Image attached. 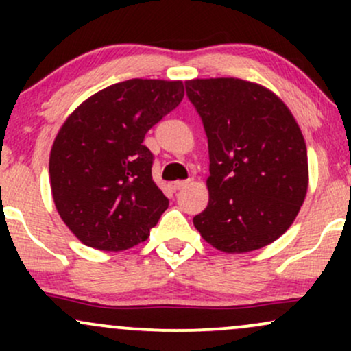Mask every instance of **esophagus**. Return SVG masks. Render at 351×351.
<instances>
[{"label":"esophagus","mask_w":351,"mask_h":351,"mask_svg":"<svg viewBox=\"0 0 351 351\" xmlns=\"http://www.w3.org/2000/svg\"><path fill=\"white\" fill-rule=\"evenodd\" d=\"M189 183V180H181V181H173V183H170V188L173 189V191H178V189H183L186 184Z\"/></svg>","instance_id":"1"}]
</instances>
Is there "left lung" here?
<instances>
[{
    "label": "left lung",
    "mask_w": 351,
    "mask_h": 351,
    "mask_svg": "<svg viewBox=\"0 0 351 351\" xmlns=\"http://www.w3.org/2000/svg\"><path fill=\"white\" fill-rule=\"evenodd\" d=\"M184 87L209 150V203L193 224L223 252L274 243L307 195V147L295 119L269 88L243 79H193Z\"/></svg>",
    "instance_id": "1"
}]
</instances>
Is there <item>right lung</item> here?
Here are the masks:
<instances>
[{
    "label": "right lung",
    "mask_w": 351,
    "mask_h": 351,
    "mask_svg": "<svg viewBox=\"0 0 351 351\" xmlns=\"http://www.w3.org/2000/svg\"><path fill=\"white\" fill-rule=\"evenodd\" d=\"M181 80L130 79L82 102L49 156L56 208L80 243L125 251L143 243L168 208L152 178L145 135L183 99Z\"/></svg>",
    "instance_id": "obj_1"
}]
</instances>
